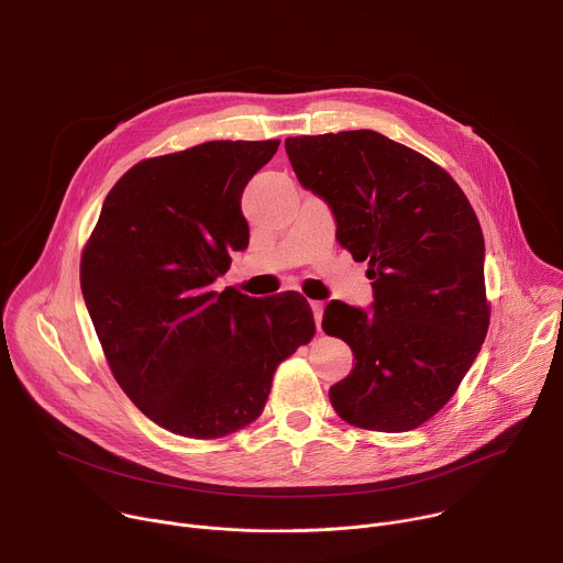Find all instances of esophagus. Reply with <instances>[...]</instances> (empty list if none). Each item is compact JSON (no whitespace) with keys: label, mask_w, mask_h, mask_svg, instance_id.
<instances>
[{"label":"esophagus","mask_w":563,"mask_h":563,"mask_svg":"<svg viewBox=\"0 0 563 563\" xmlns=\"http://www.w3.org/2000/svg\"><path fill=\"white\" fill-rule=\"evenodd\" d=\"M311 311H313V323H316V330L320 332V323H323V302L320 300H311L309 302Z\"/></svg>","instance_id":"34e87169"}]
</instances>
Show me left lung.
I'll list each match as a JSON object with an SVG mask.
<instances>
[{
    "instance_id": "1",
    "label": "left lung",
    "mask_w": 563,
    "mask_h": 563,
    "mask_svg": "<svg viewBox=\"0 0 563 563\" xmlns=\"http://www.w3.org/2000/svg\"><path fill=\"white\" fill-rule=\"evenodd\" d=\"M285 151L332 209L339 243L369 265L372 307L332 300L323 313L356 358L330 387L332 406L356 428L415 430L452 398L488 334L481 224L441 167L376 131L287 137Z\"/></svg>"
}]
</instances>
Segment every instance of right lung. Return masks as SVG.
Wrapping results in <instances>:
<instances>
[{"mask_svg": "<svg viewBox=\"0 0 563 563\" xmlns=\"http://www.w3.org/2000/svg\"><path fill=\"white\" fill-rule=\"evenodd\" d=\"M280 140H216L151 157L109 191L79 283L120 387L159 428L218 439L256 421L280 361L313 336L298 294L213 291L250 245L247 183Z\"/></svg>", "mask_w": 563, "mask_h": 563, "instance_id": "add662e5", "label": "right lung"}]
</instances>
